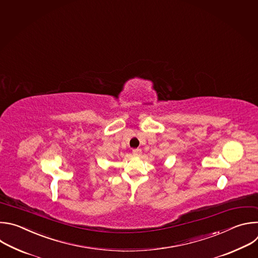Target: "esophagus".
Instances as JSON below:
<instances>
[{
    "instance_id": "34e87169",
    "label": "esophagus",
    "mask_w": 258,
    "mask_h": 258,
    "mask_svg": "<svg viewBox=\"0 0 258 258\" xmlns=\"http://www.w3.org/2000/svg\"><path fill=\"white\" fill-rule=\"evenodd\" d=\"M133 156L134 157H137V158H139V157H141V154H142V150L141 149H139V148H136V149H133Z\"/></svg>"
}]
</instances>
